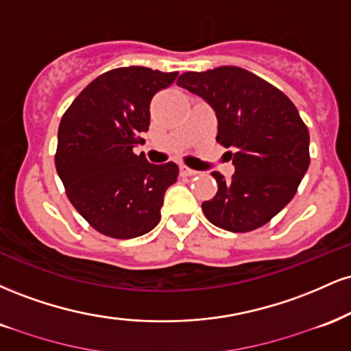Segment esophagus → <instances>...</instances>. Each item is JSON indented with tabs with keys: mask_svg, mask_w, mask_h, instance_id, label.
Listing matches in <instances>:
<instances>
[{
	"mask_svg": "<svg viewBox=\"0 0 351 351\" xmlns=\"http://www.w3.org/2000/svg\"><path fill=\"white\" fill-rule=\"evenodd\" d=\"M180 173H181V176H193V175H196V173H198V171H195V170H191V168H188V167H184V165H181Z\"/></svg>",
	"mask_w": 351,
	"mask_h": 351,
	"instance_id": "obj_1",
	"label": "esophagus"
}]
</instances>
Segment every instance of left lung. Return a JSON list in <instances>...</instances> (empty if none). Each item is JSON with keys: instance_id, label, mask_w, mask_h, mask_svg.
<instances>
[{"instance_id": "obj_1", "label": "left lung", "mask_w": 351, "mask_h": 351, "mask_svg": "<svg viewBox=\"0 0 351 351\" xmlns=\"http://www.w3.org/2000/svg\"><path fill=\"white\" fill-rule=\"evenodd\" d=\"M180 87L203 97L217 117L216 142L236 171H213L215 198L201 204L215 226L249 232L264 226L295 196L310 165L308 130L292 100L267 80L236 66L184 72Z\"/></svg>"}]
</instances>
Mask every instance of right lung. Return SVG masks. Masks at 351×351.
<instances>
[{
    "label": "right lung",
    "mask_w": 351,
    "mask_h": 351,
    "mask_svg": "<svg viewBox=\"0 0 351 351\" xmlns=\"http://www.w3.org/2000/svg\"><path fill=\"white\" fill-rule=\"evenodd\" d=\"M176 77L178 72L142 66L112 69L92 80L60 119L56 170L72 206L100 234L132 239L160 223L178 167L148 163L134 147L148 132L153 95Z\"/></svg>",
    "instance_id": "add662e5"
}]
</instances>
